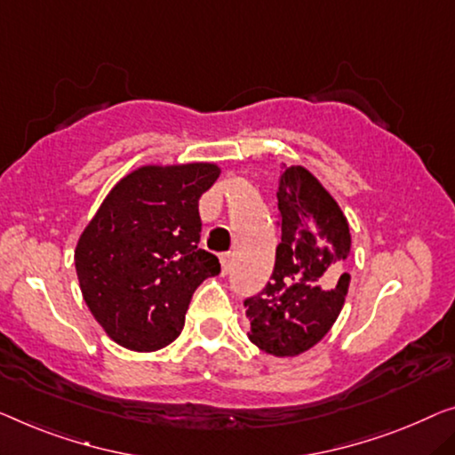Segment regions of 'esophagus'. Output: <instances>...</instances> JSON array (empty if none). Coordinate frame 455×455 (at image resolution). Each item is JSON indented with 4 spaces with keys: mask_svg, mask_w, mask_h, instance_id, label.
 I'll list each match as a JSON object with an SVG mask.
<instances>
[{
    "mask_svg": "<svg viewBox=\"0 0 455 455\" xmlns=\"http://www.w3.org/2000/svg\"><path fill=\"white\" fill-rule=\"evenodd\" d=\"M230 261H233V255H230V253L220 255V266H222V274H225V275L230 271Z\"/></svg>",
    "mask_w": 455,
    "mask_h": 455,
    "instance_id": "esophagus-1",
    "label": "esophagus"
}]
</instances>
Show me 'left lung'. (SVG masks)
Listing matches in <instances>:
<instances>
[{"label":"left lung","mask_w":455,"mask_h":455,"mask_svg":"<svg viewBox=\"0 0 455 455\" xmlns=\"http://www.w3.org/2000/svg\"><path fill=\"white\" fill-rule=\"evenodd\" d=\"M277 210L282 243L274 274L245 308L251 341L269 355L294 357L321 341L341 313L351 235L333 196L302 165L280 175Z\"/></svg>","instance_id":"8db88e82"}]
</instances>
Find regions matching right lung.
Returning <instances> with one entry per match:
<instances>
[{"mask_svg":"<svg viewBox=\"0 0 455 455\" xmlns=\"http://www.w3.org/2000/svg\"><path fill=\"white\" fill-rule=\"evenodd\" d=\"M219 175L214 163L134 169L81 233V294L122 347L157 351L175 341L196 288L220 274L219 257L198 247V200Z\"/></svg>","mask_w":455,"mask_h":455,"instance_id":"right-lung-1","label":"right lung"}]
</instances>
